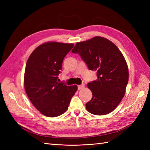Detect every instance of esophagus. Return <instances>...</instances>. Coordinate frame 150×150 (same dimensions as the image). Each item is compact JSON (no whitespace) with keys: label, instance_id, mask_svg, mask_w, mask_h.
Instances as JSON below:
<instances>
[{"label":"esophagus","instance_id":"esophagus-1","mask_svg":"<svg viewBox=\"0 0 150 150\" xmlns=\"http://www.w3.org/2000/svg\"><path fill=\"white\" fill-rule=\"evenodd\" d=\"M78 89H81L84 88V84H81V85H78Z\"/></svg>","mask_w":150,"mask_h":150}]
</instances>
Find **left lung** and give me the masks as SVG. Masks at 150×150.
Instances as JSON below:
<instances>
[{
	"label": "left lung",
	"mask_w": 150,
	"mask_h": 150,
	"mask_svg": "<svg viewBox=\"0 0 150 150\" xmlns=\"http://www.w3.org/2000/svg\"><path fill=\"white\" fill-rule=\"evenodd\" d=\"M72 52L79 54L89 69L96 71L97 79L88 84L93 98L86 110L99 116L115 110L125 96L129 79L128 64L120 49L108 39L96 36L77 42Z\"/></svg>",
	"instance_id": "left-lung-1"
}]
</instances>
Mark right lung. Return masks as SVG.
<instances>
[{"instance_id":"1","label":"right lung","mask_w":150,"mask_h":150,"mask_svg":"<svg viewBox=\"0 0 150 150\" xmlns=\"http://www.w3.org/2000/svg\"><path fill=\"white\" fill-rule=\"evenodd\" d=\"M73 44L47 42L31 53L26 63L24 88L35 108L47 117H57L68 109L77 85L68 86L58 82L62 61Z\"/></svg>"}]
</instances>
